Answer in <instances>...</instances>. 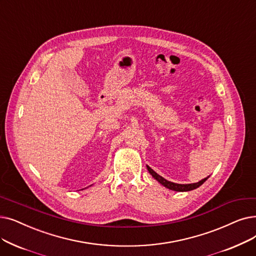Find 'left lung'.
I'll return each instance as SVG.
<instances>
[{
	"instance_id": "1",
	"label": "left lung",
	"mask_w": 256,
	"mask_h": 256,
	"mask_svg": "<svg viewBox=\"0 0 256 256\" xmlns=\"http://www.w3.org/2000/svg\"><path fill=\"white\" fill-rule=\"evenodd\" d=\"M146 168H148V172L152 176L154 179L157 180L160 184H162V185L165 186L166 188H168V190H174V192H190V190H196V188L201 186V185L208 179V178H209V176H207V178H205V179H203V180H201V181H198V183H192V184H176V183L170 182V181H168V180H165L163 176H159L157 172H154V170L150 168V166L146 165Z\"/></svg>"
}]
</instances>
